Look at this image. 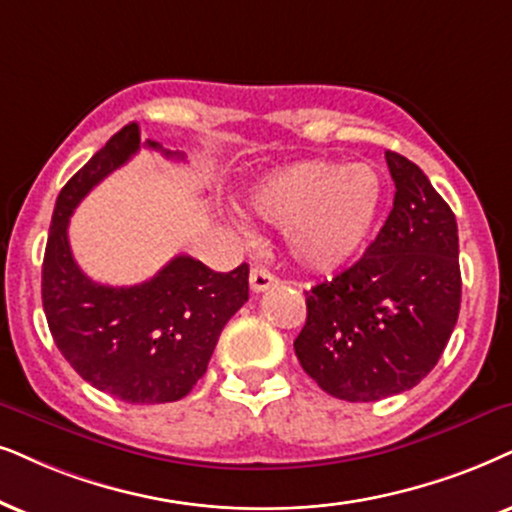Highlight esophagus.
Instances as JSON below:
<instances>
[{
	"label": "esophagus",
	"mask_w": 512,
	"mask_h": 512,
	"mask_svg": "<svg viewBox=\"0 0 512 512\" xmlns=\"http://www.w3.org/2000/svg\"><path fill=\"white\" fill-rule=\"evenodd\" d=\"M276 283V276L271 274L269 269L264 267H255L250 271V288L252 293H264V290L271 288Z\"/></svg>",
	"instance_id": "esophagus-1"
}]
</instances>
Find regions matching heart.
<instances>
[{"label": "heart", "instance_id": "obj_1", "mask_svg": "<svg viewBox=\"0 0 512 512\" xmlns=\"http://www.w3.org/2000/svg\"><path fill=\"white\" fill-rule=\"evenodd\" d=\"M383 181L371 165L302 160L264 177L248 196L262 222L283 226L288 255L309 271H333L371 236Z\"/></svg>", "mask_w": 512, "mask_h": 512}]
</instances>
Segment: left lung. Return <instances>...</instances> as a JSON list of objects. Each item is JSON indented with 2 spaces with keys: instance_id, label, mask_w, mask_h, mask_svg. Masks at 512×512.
I'll return each mask as SVG.
<instances>
[{
  "instance_id": "1",
  "label": "left lung",
  "mask_w": 512,
  "mask_h": 512,
  "mask_svg": "<svg viewBox=\"0 0 512 512\" xmlns=\"http://www.w3.org/2000/svg\"><path fill=\"white\" fill-rule=\"evenodd\" d=\"M394 205L359 262L307 293L295 338L304 373L345 401L416 387L442 357L461 309L458 226L423 170L387 151Z\"/></svg>"
}]
</instances>
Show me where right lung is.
I'll use <instances>...</instances> for the list:
<instances>
[{"instance_id":"1","label":"right lung","mask_w":512,"mask_h":512,"mask_svg":"<svg viewBox=\"0 0 512 512\" xmlns=\"http://www.w3.org/2000/svg\"><path fill=\"white\" fill-rule=\"evenodd\" d=\"M139 125H125L92 155L56 198L42 264V304L56 347L82 380L127 404H165L193 390L208 371L219 333L248 302V264L219 274L177 255L139 286L113 288L77 267L70 215L89 191L139 151ZM146 148L167 151L146 139Z\"/></svg>"}]
</instances>
